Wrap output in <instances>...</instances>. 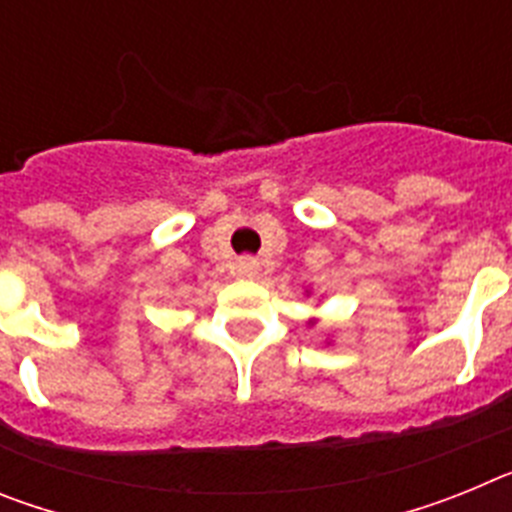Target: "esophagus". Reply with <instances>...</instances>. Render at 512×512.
I'll return each instance as SVG.
<instances>
[{"label":"esophagus","mask_w":512,"mask_h":512,"mask_svg":"<svg viewBox=\"0 0 512 512\" xmlns=\"http://www.w3.org/2000/svg\"><path fill=\"white\" fill-rule=\"evenodd\" d=\"M235 271H238L241 277H253V274L259 271V261L253 259V256H243V259L235 261Z\"/></svg>","instance_id":"obj_1"}]
</instances>
